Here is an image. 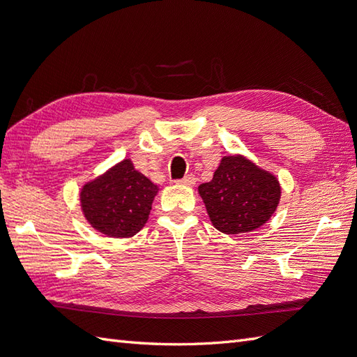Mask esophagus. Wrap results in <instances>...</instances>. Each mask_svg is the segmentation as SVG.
Segmentation results:
<instances>
[{
  "label": "esophagus",
  "mask_w": 357,
  "mask_h": 357,
  "mask_svg": "<svg viewBox=\"0 0 357 357\" xmlns=\"http://www.w3.org/2000/svg\"><path fill=\"white\" fill-rule=\"evenodd\" d=\"M195 181H197L195 176H193V174H188V176H185V177H183V178L177 180L176 183H177V185H185V186H193V185H195Z\"/></svg>",
  "instance_id": "34e87169"
}]
</instances>
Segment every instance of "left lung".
<instances>
[{"instance_id":"1","label":"left lung","mask_w":357,"mask_h":357,"mask_svg":"<svg viewBox=\"0 0 357 357\" xmlns=\"http://www.w3.org/2000/svg\"><path fill=\"white\" fill-rule=\"evenodd\" d=\"M211 223L223 234L257 229L271 219L280 201V183L243 156H225L213 180L198 188Z\"/></svg>"}]
</instances>
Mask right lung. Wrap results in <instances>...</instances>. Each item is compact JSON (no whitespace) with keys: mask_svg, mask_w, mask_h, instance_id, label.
Listing matches in <instances>:
<instances>
[{"mask_svg":"<svg viewBox=\"0 0 357 357\" xmlns=\"http://www.w3.org/2000/svg\"><path fill=\"white\" fill-rule=\"evenodd\" d=\"M158 188L138 172L129 159L88 183L80 193L84 218L114 238L135 235L147 222Z\"/></svg>","mask_w":357,"mask_h":357,"instance_id":"obj_1","label":"right lung"}]
</instances>
